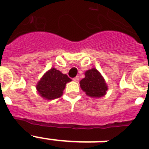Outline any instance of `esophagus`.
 Wrapping results in <instances>:
<instances>
[{"label":"esophagus","instance_id":"obj_1","mask_svg":"<svg viewBox=\"0 0 149 149\" xmlns=\"http://www.w3.org/2000/svg\"><path fill=\"white\" fill-rule=\"evenodd\" d=\"M73 80H74L75 82H78L79 81V77H76L75 78H73Z\"/></svg>","mask_w":149,"mask_h":149}]
</instances>
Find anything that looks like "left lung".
<instances>
[{"label": "left lung", "mask_w": 149, "mask_h": 149, "mask_svg": "<svg viewBox=\"0 0 149 149\" xmlns=\"http://www.w3.org/2000/svg\"><path fill=\"white\" fill-rule=\"evenodd\" d=\"M80 88L88 97L100 98L106 95L108 86L105 79L96 68L85 72V77L79 81Z\"/></svg>", "instance_id": "obj_1"}]
</instances>
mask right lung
I'll use <instances>...</instances> for the list:
<instances>
[{"label":"right lung","instance_id":"obj_1","mask_svg":"<svg viewBox=\"0 0 149 149\" xmlns=\"http://www.w3.org/2000/svg\"><path fill=\"white\" fill-rule=\"evenodd\" d=\"M72 79L59 70L51 68L36 84L38 94L45 100H54L63 95L65 84Z\"/></svg>","mask_w":149,"mask_h":149}]
</instances>
